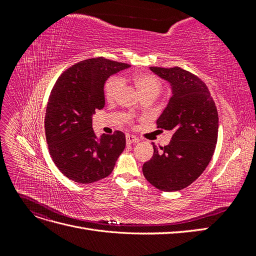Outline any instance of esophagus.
Wrapping results in <instances>:
<instances>
[{
	"instance_id": "34e87169",
	"label": "esophagus",
	"mask_w": 256,
	"mask_h": 256,
	"mask_svg": "<svg viewBox=\"0 0 256 256\" xmlns=\"http://www.w3.org/2000/svg\"><path fill=\"white\" fill-rule=\"evenodd\" d=\"M126 142L127 144H132L136 142H138V138L134 136H131V134H127L126 136Z\"/></svg>"
}]
</instances>
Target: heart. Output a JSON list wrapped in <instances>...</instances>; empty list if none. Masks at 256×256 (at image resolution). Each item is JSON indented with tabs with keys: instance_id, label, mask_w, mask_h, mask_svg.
Segmentation results:
<instances>
[{
	"instance_id": "b5f03b06",
	"label": "heart",
	"mask_w": 256,
	"mask_h": 256,
	"mask_svg": "<svg viewBox=\"0 0 256 256\" xmlns=\"http://www.w3.org/2000/svg\"><path fill=\"white\" fill-rule=\"evenodd\" d=\"M128 79L126 76H114L106 82L104 86V95L108 102H114L118 97L120 92L122 90V83L127 82ZM134 88L138 92V94L142 96L145 95H154L156 96L160 92L161 83L156 76L150 74H134L131 79Z\"/></svg>"
}]
</instances>
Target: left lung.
I'll list each match as a JSON object with an SVG mask.
<instances>
[{"label":"left lung","mask_w":256,"mask_h":256,"mask_svg":"<svg viewBox=\"0 0 256 256\" xmlns=\"http://www.w3.org/2000/svg\"><path fill=\"white\" fill-rule=\"evenodd\" d=\"M171 86V98L157 120L158 128L172 130L164 147L152 143L154 154L143 174L161 191H178L200 177L210 162L218 140V111L206 84L180 67H150Z\"/></svg>","instance_id":"left-lung-1"}]
</instances>
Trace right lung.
I'll return each mask as SVG.
<instances>
[{
    "label": "right lung",
    "instance_id": "1",
    "mask_svg": "<svg viewBox=\"0 0 256 256\" xmlns=\"http://www.w3.org/2000/svg\"><path fill=\"white\" fill-rule=\"evenodd\" d=\"M129 67L102 58L85 60L54 84L46 110V138L53 162L74 182L92 184L109 176L125 150L122 131L96 136L92 115L104 106L108 78Z\"/></svg>",
    "mask_w": 256,
    "mask_h": 256
}]
</instances>
